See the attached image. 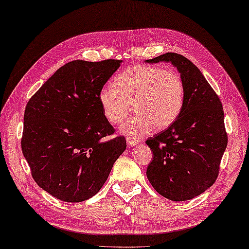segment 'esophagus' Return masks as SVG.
<instances>
[{"mask_svg":"<svg viewBox=\"0 0 249 249\" xmlns=\"http://www.w3.org/2000/svg\"><path fill=\"white\" fill-rule=\"evenodd\" d=\"M140 141L139 140H132V139H126V143H128V146L130 147H133V146H136L139 145Z\"/></svg>","mask_w":249,"mask_h":249,"instance_id":"esophagus-1","label":"esophagus"}]
</instances>
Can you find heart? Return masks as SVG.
<instances>
[{"instance_id": "b5f03b06", "label": "heart", "mask_w": 249, "mask_h": 249, "mask_svg": "<svg viewBox=\"0 0 249 249\" xmlns=\"http://www.w3.org/2000/svg\"><path fill=\"white\" fill-rule=\"evenodd\" d=\"M104 117L119 124L121 134L137 140L158 128H166L178 117L184 100V87L178 72L157 66H134L121 73L114 86L106 85L99 91Z\"/></svg>"}]
</instances>
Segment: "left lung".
<instances>
[{"mask_svg":"<svg viewBox=\"0 0 249 249\" xmlns=\"http://www.w3.org/2000/svg\"><path fill=\"white\" fill-rule=\"evenodd\" d=\"M146 63H170L183 82L184 100L166 130L148 139L153 152L147 178L160 195L173 201L199 196L217 178L228 142L219 98L201 71L183 55L168 52Z\"/></svg>","mask_w":249,"mask_h":249,"instance_id":"left-lung-1","label":"left lung"}]
</instances>
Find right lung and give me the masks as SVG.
Listing matches in <instances>:
<instances>
[{
    "label": "right lung",
    "mask_w": 249,
    "mask_h": 249,
    "mask_svg": "<svg viewBox=\"0 0 249 249\" xmlns=\"http://www.w3.org/2000/svg\"><path fill=\"white\" fill-rule=\"evenodd\" d=\"M123 60H73L60 67L27 102L21 147L36 183L66 202L101 190L126 143L104 117L99 91Z\"/></svg>",
    "instance_id": "add662e5"
}]
</instances>
